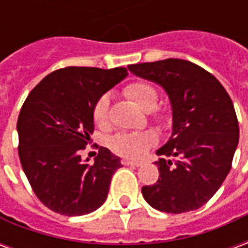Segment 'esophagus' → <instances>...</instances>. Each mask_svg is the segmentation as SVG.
<instances>
[{
	"mask_svg": "<svg viewBox=\"0 0 248 248\" xmlns=\"http://www.w3.org/2000/svg\"><path fill=\"white\" fill-rule=\"evenodd\" d=\"M122 163H124V165H127V166H134V167L142 166V162L131 161V159H122Z\"/></svg>",
	"mask_w": 248,
	"mask_h": 248,
	"instance_id": "1",
	"label": "esophagus"
}]
</instances>
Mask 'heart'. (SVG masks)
<instances>
[{"label":"heart","instance_id":"heart-1","mask_svg":"<svg viewBox=\"0 0 248 248\" xmlns=\"http://www.w3.org/2000/svg\"><path fill=\"white\" fill-rule=\"evenodd\" d=\"M124 92L140 108H142L146 111H151L155 121H158V122L165 121L166 114L155 108L158 101H159V93L151 83L146 81L129 82L124 87ZM108 108H110V99H108V94L99 95L93 105V121L99 127H105L108 124ZM154 142H155V137L153 133H149V131L119 133L110 140V147L114 153H117L119 155L127 156V158H137Z\"/></svg>","mask_w":248,"mask_h":248}]
</instances>
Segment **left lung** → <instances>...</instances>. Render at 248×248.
Segmentation results:
<instances>
[{
	"instance_id": "1",
	"label": "left lung",
	"mask_w": 248,
	"mask_h": 248,
	"mask_svg": "<svg viewBox=\"0 0 248 248\" xmlns=\"http://www.w3.org/2000/svg\"><path fill=\"white\" fill-rule=\"evenodd\" d=\"M130 71L159 83L172 106V135L156 151L159 178L142 187L151 207L182 214L207 203L231 170L239 124L229 93L215 77L186 60L129 65Z\"/></svg>"
}]
</instances>
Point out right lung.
<instances>
[{"instance_id": "right-lung-1", "label": "right lung", "mask_w": 248, "mask_h": 248, "mask_svg": "<svg viewBox=\"0 0 248 248\" xmlns=\"http://www.w3.org/2000/svg\"><path fill=\"white\" fill-rule=\"evenodd\" d=\"M126 76V67L69 66L46 76L25 99L17 121L19 161L37 198L51 211L79 217L106 201L119 158L99 147L89 163L79 151L92 142L94 102Z\"/></svg>"}]
</instances>
